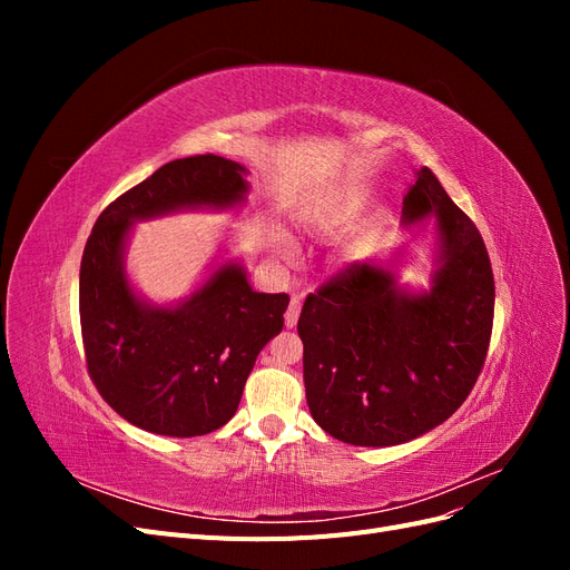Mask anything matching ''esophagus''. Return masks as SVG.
Instances as JSON below:
<instances>
[{
	"mask_svg": "<svg viewBox=\"0 0 570 570\" xmlns=\"http://www.w3.org/2000/svg\"><path fill=\"white\" fill-rule=\"evenodd\" d=\"M299 312H302V302L295 297V299L289 302L287 312H285V325H287V327H295V325H297V321H299Z\"/></svg>",
	"mask_w": 570,
	"mask_h": 570,
	"instance_id": "1",
	"label": "esophagus"
}]
</instances>
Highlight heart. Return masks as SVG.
I'll use <instances>...</instances> for the list:
<instances>
[{
  "label": "heart",
  "instance_id": "1",
  "mask_svg": "<svg viewBox=\"0 0 570 570\" xmlns=\"http://www.w3.org/2000/svg\"><path fill=\"white\" fill-rule=\"evenodd\" d=\"M361 209H364V199L358 195L333 193L323 197L314 209L308 212V216L304 218V228L306 233H312L316 237H335L354 226L356 218L361 216ZM266 247L275 258H278V262H289L292 258V243L289 237L281 230L268 233Z\"/></svg>",
  "mask_w": 570,
  "mask_h": 570
}]
</instances>
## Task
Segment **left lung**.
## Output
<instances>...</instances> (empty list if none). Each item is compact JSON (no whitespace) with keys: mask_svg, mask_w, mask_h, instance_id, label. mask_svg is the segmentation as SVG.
Wrapping results in <instances>:
<instances>
[{"mask_svg":"<svg viewBox=\"0 0 570 570\" xmlns=\"http://www.w3.org/2000/svg\"><path fill=\"white\" fill-rule=\"evenodd\" d=\"M402 223L433 220L428 287L400 283V252L354 264L308 295L297 323L314 421L347 444L392 446L444 423L485 364L494 278L485 243L430 168Z\"/></svg>","mask_w":570,"mask_h":570,"instance_id":"1","label":"left lung"}]
</instances>
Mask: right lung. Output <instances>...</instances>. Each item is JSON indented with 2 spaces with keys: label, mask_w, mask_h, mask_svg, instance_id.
<instances>
[{
  "label": "right lung",
  "mask_w": 570,
  "mask_h": 570,
  "mask_svg": "<svg viewBox=\"0 0 570 570\" xmlns=\"http://www.w3.org/2000/svg\"><path fill=\"white\" fill-rule=\"evenodd\" d=\"M249 170L216 154L176 159L99 214L80 262V325L99 394L128 423L166 438L226 425L254 361L283 331L287 295L252 289L239 258H214L187 297L157 304L130 281L135 223L247 202Z\"/></svg>",
  "instance_id": "add662e5"
}]
</instances>
